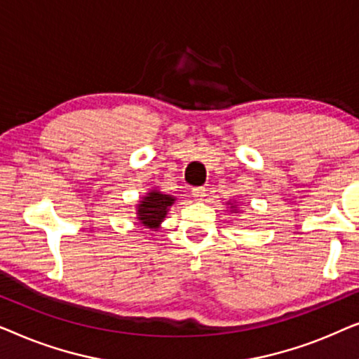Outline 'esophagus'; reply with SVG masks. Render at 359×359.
<instances>
[{
  "label": "esophagus",
  "instance_id": "obj_1",
  "mask_svg": "<svg viewBox=\"0 0 359 359\" xmlns=\"http://www.w3.org/2000/svg\"><path fill=\"white\" fill-rule=\"evenodd\" d=\"M205 196H208V189L204 186H198V188H193V198H196L198 201H203Z\"/></svg>",
  "mask_w": 359,
  "mask_h": 359
}]
</instances>
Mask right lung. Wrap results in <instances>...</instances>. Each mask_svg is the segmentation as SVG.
<instances>
[{
    "mask_svg": "<svg viewBox=\"0 0 359 359\" xmlns=\"http://www.w3.org/2000/svg\"><path fill=\"white\" fill-rule=\"evenodd\" d=\"M173 203L175 198H171V196L151 191L144 201H140L139 209H137L139 220L149 229L158 227V224L165 219L168 208Z\"/></svg>",
    "mask_w": 359,
    "mask_h": 359,
    "instance_id": "obj_1",
    "label": "right lung"
}]
</instances>
